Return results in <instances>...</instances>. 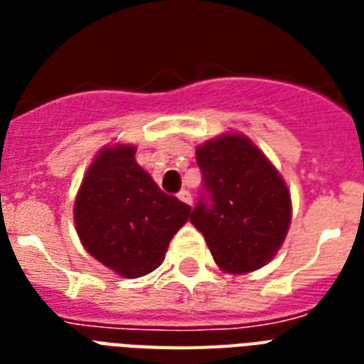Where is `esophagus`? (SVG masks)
Returning a JSON list of instances; mask_svg holds the SVG:
<instances>
[{
	"label": "esophagus",
	"mask_w": 364,
	"mask_h": 364,
	"mask_svg": "<svg viewBox=\"0 0 364 364\" xmlns=\"http://www.w3.org/2000/svg\"><path fill=\"white\" fill-rule=\"evenodd\" d=\"M177 196H179V200H181V202H185V204H193V196H191V193H188L187 188H183L181 193L177 194Z\"/></svg>",
	"instance_id": "1"
}]
</instances>
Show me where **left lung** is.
I'll use <instances>...</instances> for the list:
<instances>
[{
  "label": "left lung",
  "mask_w": 364,
  "mask_h": 364,
  "mask_svg": "<svg viewBox=\"0 0 364 364\" xmlns=\"http://www.w3.org/2000/svg\"><path fill=\"white\" fill-rule=\"evenodd\" d=\"M202 198L191 223L204 234L217 266L230 274L259 270L276 257L291 225V194L262 151L242 134L196 149Z\"/></svg>",
  "instance_id": "obj_1"
}]
</instances>
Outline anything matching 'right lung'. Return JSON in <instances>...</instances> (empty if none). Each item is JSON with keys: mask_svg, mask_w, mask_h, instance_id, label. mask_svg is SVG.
I'll return each mask as SVG.
<instances>
[{"mask_svg": "<svg viewBox=\"0 0 364 364\" xmlns=\"http://www.w3.org/2000/svg\"><path fill=\"white\" fill-rule=\"evenodd\" d=\"M191 205L160 191L136 162V147L113 145L98 153L77 193L73 217L94 259L124 277L156 270Z\"/></svg>", "mask_w": 364, "mask_h": 364, "instance_id": "1", "label": "right lung"}]
</instances>
